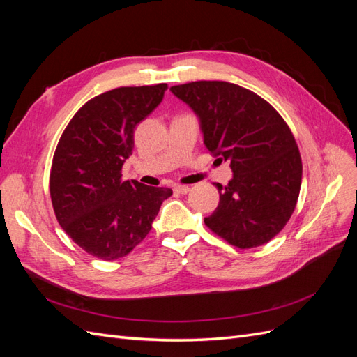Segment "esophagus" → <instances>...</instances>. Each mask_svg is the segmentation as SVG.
Segmentation results:
<instances>
[{"mask_svg": "<svg viewBox=\"0 0 357 357\" xmlns=\"http://www.w3.org/2000/svg\"><path fill=\"white\" fill-rule=\"evenodd\" d=\"M174 190H176L177 193H181V195H186V193H189L190 188H189V186H183V185H177V186L174 188Z\"/></svg>", "mask_w": 357, "mask_h": 357, "instance_id": "1", "label": "esophagus"}]
</instances>
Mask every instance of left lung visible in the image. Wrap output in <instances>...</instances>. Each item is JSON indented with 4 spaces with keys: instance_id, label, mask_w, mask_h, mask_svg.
I'll use <instances>...</instances> for the list:
<instances>
[{
    "instance_id": "8db88e82",
    "label": "left lung",
    "mask_w": 357,
    "mask_h": 357,
    "mask_svg": "<svg viewBox=\"0 0 357 357\" xmlns=\"http://www.w3.org/2000/svg\"><path fill=\"white\" fill-rule=\"evenodd\" d=\"M197 114L204 144L231 162L232 178L215 183L220 201L204 222L229 244L252 248L284 228L299 197L302 162L294 134L271 105L228 82L169 89Z\"/></svg>"
}]
</instances>
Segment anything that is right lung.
<instances>
[{"label": "right lung", "mask_w": 357, "mask_h": 357, "mask_svg": "<svg viewBox=\"0 0 357 357\" xmlns=\"http://www.w3.org/2000/svg\"><path fill=\"white\" fill-rule=\"evenodd\" d=\"M167 83L117 88L86 102L63 131L50 171L56 219L86 253L123 257L152 229L168 188L122 181L137 125L160 104Z\"/></svg>", "instance_id": "add662e5"}]
</instances>
